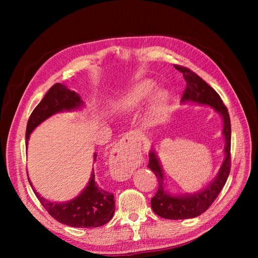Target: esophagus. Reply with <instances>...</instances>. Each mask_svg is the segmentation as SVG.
<instances>
[{
  "label": "esophagus",
  "mask_w": 258,
  "mask_h": 258,
  "mask_svg": "<svg viewBox=\"0 0 258 258\" xmlns=\"http://www.w3.org/2000/svg\"><path fill=\"white\" fill-rule=\"evenodd\" d=\"M138 135L135 132H128L124 135L114 147L111 155L110 172L112 176L118 181L127 179L131 175L130 151L131 147L138 144Z\"/></svg>",
  "instance_id": "1"
}]
</instances>
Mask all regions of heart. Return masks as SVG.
<instances>
[{
	"label": "heart",
	"instance_id": "heart-1",
	"mask_svg": "<svg viewBox=\"0 0 258 258\" xmlns=\"http://www.w3.org/2000/svg\"><path fill=\"white\" fill-rule=\"evenodd\" d=\"M155 84L150 80H144L136 84L119 99V104L124 107H137L145 103L150 99L154 90ZM168 95L165 90H159L155 93L152 102V111L154 113H160L167 104Z\"/></svg>",
	"mask_w": 258,
	"mask_h": 258
}]
</instances>
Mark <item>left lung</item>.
Returning <instances> with one entry per match:
<instances>
[{
	"instance_id": "8db88e82",
	"label": "left lung",
	"mask_w": 258,
	"mask_h": 258,
	"mask_svg": "<svg viewBox=\"0 0 258 258\" xmlns=\"http://www.w3.org/2000/svg\"><path fill=\"white\" fill-rule=\"evenodd\" d=\"M174 68L177 71L183 73L186 81V88L183 92L182 102L191 101V102L212 106L217 113L222 115L224 119L223 135L225 137V158L217 176L212 183H210L205 190H200L196 194L188 195V196L187 195L185 196L169 195L165 190L163 174L159 161L153 151L150 154L147 167L157 176L158 181L157 192L151 200L153 211L160 217L168 218V220H185V218L196 217L206 212L217 198L218 194L221 192L226 181H227L231 167V126L228 110L224 105L220 95L188 68L177 64H175Z\"/></svg>"
}]
</instances>
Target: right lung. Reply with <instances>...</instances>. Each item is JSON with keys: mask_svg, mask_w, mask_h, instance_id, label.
<instances>
[{"mask_svg": "<svg viewBox=\"0 0 258 258\" xmlns=\"http://www.w3.org/2000/svg\"><path fill=\"white\" fill-rule=\"evenodd\" d=\"M82 104L83 101L79 93L70 90L66 85L57 83L51 86L29 117L26 130V145L28 146V140L31 132L42 121L56 113L80 108ZM96 159L97 155L95 154V161ZM33 191L49 215L59 223L72 226V227H99L111 220L115 211L114 195L99 186L95 179L93 171L87 187L80 196L71 201L62 202V204L50 202L41 197L40 194L36 192L34 188Z\"/></svg>", "mask_w": 258, "mask_h": 258, "instance_id": "add662e5", "label": "right lung"}]
</instances>
